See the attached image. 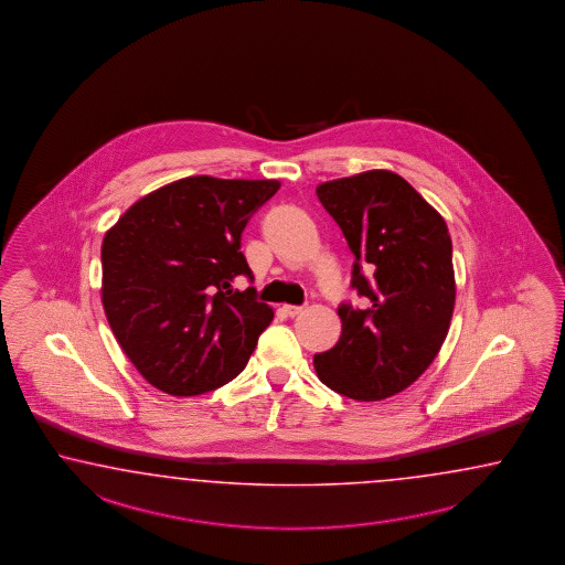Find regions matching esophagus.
I'll return each instance as SVG.
<instances>
[{
	"mask_svg": "<svg viewBox=\"0 0 565 565\" xmlns=\"http://www.w3.org/2000/svg\"><path fill=\"white\" fill-rule=\"evenodd\" d=\"M281 310H284V312H286V317L294 318V317H300V315H302V312H303V310H306V308H303V306H289V303H286V306H284V308H281Z\"/></svg>",
	"mask_w": 565,
	"mask_h": 565,
	"instance_id": "34e87169",
	"label": "esophagus"
}]
</instances>
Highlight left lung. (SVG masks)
<instances>
[{
    "label": "left lung",
    "instance_id": "8db88e82",
    "mask_svg": "<svg viewBox=\"0 0 565 565\" xmlns=\"http://www.w3.org/2000/svg\"><path fill=\"white\" fill-rule=\"evenodd\" d=\"M317 195L355 255L351 288L365 306H339L341 339L315 355V370L347 398H390L427 372L449 331L451 236L439 212L385 169L320 183Z\"/></svg>",
    "mask_w": 565,
    "mask_h": 565
}]
</instances>
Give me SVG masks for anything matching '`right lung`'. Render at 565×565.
Segmentation results:
<instances>
[{"label": "right lung", "mask_w": 565, "mask_h": 565, "mask_svg": "<svg viewBox=\"0 0 565 565\" xmlns=\"http://www.w3.org/2000/svg\"><path fill=\"white\" fill-rule=\"evenodd\" d=\"M277 180L193 175L140 198L102 243V303L138 373L171 396H198L245 370L274 310L241 253L250 214Z\"/></svg>", "instance_id": "obj_1"}]
</instances>
